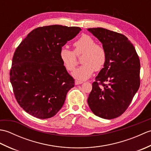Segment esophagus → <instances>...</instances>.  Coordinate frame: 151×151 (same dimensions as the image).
I'll return each mask as SVG.
<instances>
[{
  "label": "esophagus",
  "mask_w": 151,
  "mask_h": 151,
  "mask_svg": "<svg viewBox=\"0 0 151 151\" xmlns=\"http://www.w3.org/2000/svg\"><path fill=\"white\" fill-rule=\"evenodd\" d=\"M83 82L82 81H75V84L76 85H78V84H82Z\"/></svg>",
  "instance_id": "34e87169"
}]
</instances>
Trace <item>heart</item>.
<instances>
[{
  "mask_svg": "<svg viewBox=\"0 0 151 151\" xmlns=\"http://www.w3.org/2000/svg\"><path fill=\"white\" fill-rule=\"evenodd\" d=\"M74 50L63 47L60 51V58L65 68L72 71L77 65L76 55L83 54L81 63L83 65L73 73L76 79L85 81L95 70H101L106 61V53L104 47L96 44L95 41L88 35H83L73 43Z\"/></svg>",
  "mask_w": 151,
  "mask_h": 151,
  "instance_id": "heart-1",
  "label": "heart"
}]
</instances>
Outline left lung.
I'll return each mask as SVG.
<instances>
[{
	"label": "left lung",
	"mask_w": 151,
	"mask_h": 151,
	"mask_svg": "<svg viewBox=\"0 0 151 151\" xmlns=\"http://www.w3.org/2000/svg\"><path fill=\"white\" fill-rule=\"evenodd\" d=\"M88 30L101 41L106 53L104 67L92 84L88 103L95 115L111 119L126 111L139 88V56L124 35L102 28Z\"/></svg>",
	"instance_id": "left-lung-1"
}]
</instances>
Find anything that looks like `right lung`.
<instances>
[{
  "label": "right lung",
  "instance_id": "add662e5",
  "mask_svg": "<svg viewBox=\"0 0 151 151\" xmlns=\"http://www.w3.org/2000/svg\"><path fill=\"white\" fill-rule=\"evenodd\" d=\"M81 28L50 25L33 30L16 49L9 78L15 97L28 114L39 119L55 115L75 86L60 51Z\"/></svg>",
  "mask_w": 151,
  "mask_h": 151
}]
</instances>
